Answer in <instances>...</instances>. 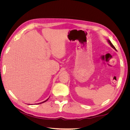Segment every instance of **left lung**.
<instances>
[{
  "label": "left lung",
  "mask_w": 130,
  "mask_h": 130,
  "mask_svg": "<svg viewBox=\"0 0 130 130\" xmlns=\"http://www.w3.org/2000/svg\"><path fill=\"white\" fill-rule=\"evenodd\" d=\"M107 41H108V43H109V45H111V46L112 47V48H113L114 49L116 50H117V49H116V48H115V46H114V45L112 44V43L111 42V41H110L109 40H107Z\"/></svg>",
  "instance_id": "8db88e82"
}]
</instances>
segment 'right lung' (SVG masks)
I'll return each instance as SVG.
<instances>
[{
	"instance_id": "right-lung-1",
	"label": "right lung",
	"mask_w": 130,
	"mask_h": 130,
	"mask_svg": "<svg viewBox=\"0 0 130 130\" xmlns=\"http://www.w3.org/2000/svg\"><path fill=\"white\" fill-rule=\"evenodd\" d=\"M49 98H48V99H46V100H45V101H43V102H42V103H38V104H42V103H45V102H46V101L47 100H48L49 99Z\"/></svg>"
}]
</instances>
